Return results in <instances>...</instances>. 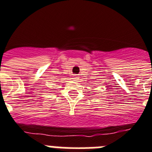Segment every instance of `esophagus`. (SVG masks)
I'll return each mask as SVG.
<instances>
[{"instance_id":"esophagus-1","label":"esophagus","mask_w":152,"mask_h":152,"mask_svg":"<svg viewBox=\"0 0 152 152\" xmlns=\"http://www.w3.org/2000/svg\"><path fill=\"white\" fill-rule=\"evenodd\" d=\"M77 79H78V76H77V75H75L72 76V80H77Z\"/></svg>"}]
</instances>
